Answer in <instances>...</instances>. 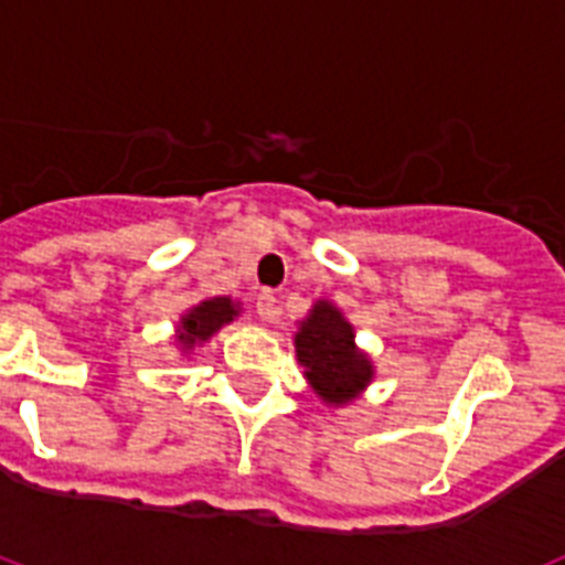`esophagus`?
<instances>
[{"instance_id": "esophagus-1", "label": "esophagus", "mask_w": 565, "mask_h": 565, "mask_svg": "<svg viewBox=\"0 0 565 565\" xmlns=\"http://www.w3.org/2000/svg\"><path fill=\"white\" fill-rule=\"evenodd\" d=\"M257 313H259V319H266V322L277 319L279 306H277V297H274V291L259 294V297H257Z\"/></svg>"}]
</instances>
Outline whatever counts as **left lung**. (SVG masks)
<instances>
[{"label":"left lung","instance_id":"8db88e82","mask_svg":"<svg viewBox=\"0 0 565 565\" xmlns=\"http://www.w3.org/2000/svg\"><path fill=\"white\" fill-rule=\"evenodd\" d=\"M294 351L311 391L333 411L356 402L376 379L373 359L356 344L351 319L331 299H317L308 317L299 319Z\"/></svg>","mask_w":565,"mask_h":565}]
</instances>
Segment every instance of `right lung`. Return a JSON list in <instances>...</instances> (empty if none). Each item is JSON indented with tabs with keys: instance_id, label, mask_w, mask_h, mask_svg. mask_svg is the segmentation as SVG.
<instances>
[{
	"instance_id": "obj_1",
	"label": "right lung",
	"mask_w": 565,
	"mask_h": 565,
	"mask_svg": "<svg viewBox=\"0 0 565 565\" xmlns=\"http://www.w3.org/2000/svg\"><path fill=\"white\" fill-rule=\"evenodd\" d=\"M243 313V306L232 297H209L201 299L198 306L186 308L174 326V342H178V351L181 356L194 353L201 344H206L214 333L226 328L228 322Z\"/></svg>"
}]
</instances>
